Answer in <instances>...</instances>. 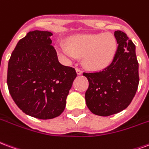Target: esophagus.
<instances>
[{"label":"esophagus","mask_w":149,"mask_h":149,"mask_svg":"<svg viewBox=\"0 0 149 149\" xmlns=\"http://www.w3.org/2000/svg\"><path fill=\"white\" fill-rule=\"evenodd\" d=\"M76 72H77V74H78L79 75H80V74H82V70H80L79 68H76Z\"/></svg>","instance_id":"obj_1"}]
</instances>
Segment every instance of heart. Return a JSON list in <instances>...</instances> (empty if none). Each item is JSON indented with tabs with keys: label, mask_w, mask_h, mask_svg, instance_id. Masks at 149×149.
I'll return each mask as SVG.
<instances>
[{
	"label": "heart",
	"mask_w": 149,
	"mask_h": 149,
	"mask_svg": "<svg viewBox=\"0 0 149 149\" xmlns=\"http://www.w3.org/2000/svg\"><path fill=\"white\" fill-rule=\"evenodd\" d=\"M117 40L109 32L75 36L68 46L58 43V52L64 57L74 59L83 58L85 66L91 70H100L108 66L117 51Z\"/></svg>",
	"instance_id": "obj_1"
}]
</instances>
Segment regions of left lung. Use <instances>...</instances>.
<instances>
[{"label": "left lung", "instance_id": "1", "mask_svg": "<svg viewBox=\"0 0 149 149\" xmlns=\"http://www.w3.org/2000/svg\"><path fill=\"white\" fill-rule=\"evenodd\" d=\"M114 36L118 46L111 63L100 71L83 73L89 81L85 94L86 106L93 113L102 117L126 109L139 84L134 43L123 31H115Z\"/></svg>", "mask_w": 149, "mask_h": 149}]
</instances>
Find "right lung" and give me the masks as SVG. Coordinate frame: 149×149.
Instances as JSON below:
<instances>
[{"label": "right lung", "mask_w": 149, "mask_h": 149, "mask_svg": "<svg viewBox=\"0 0 149 149\" xmlns=\"http://www.w3.org/2000/svg\"><path fill=\"white\" fill-rule=\"evenodd\" d=\"M52 36L29 31L17 43L8 65V88L15 103L26 114L43 120L63 112L77 76L74 68L58 62Z\"/></svg>", "instance_id": "right-lung-1"}]
</instances>
